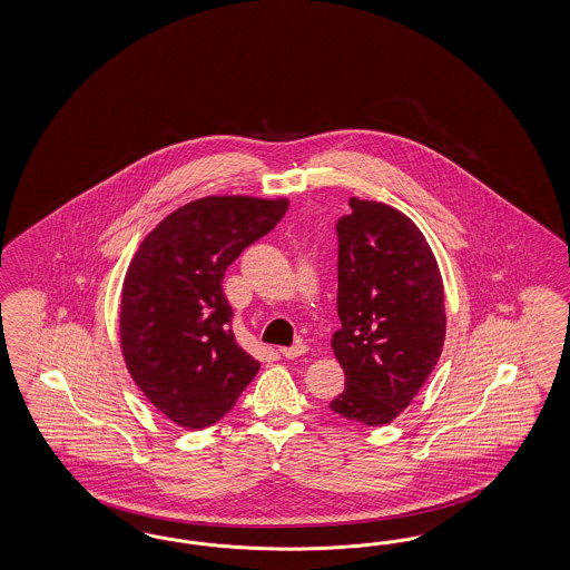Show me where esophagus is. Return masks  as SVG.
<instances>
[{
    "label": "esophagus",
    "instance_id": "obj_1",
    "mask_svg": "<svg viewBox=\"0 0 570 570\" xmlns=\"http://www.w3.org/2000/svg\"><path fill=\"white\" fill-rule=\"evenodd\" d=\"M307 351H309V346L305 345V343H298V345L288 346V348H279L282 357H286V360H296V357L305 355Z\"/></svg>",
    "mask_w": 570,
    "mask_h": 570
}]
</instances>
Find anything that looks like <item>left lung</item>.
<instances>
[{
  "mask_svg": "<svg viewBox=\"0 0 570 570\" xmlns=\"http://www.w3.org/2000/svg\"><path fill=\"white\" fill-rule=\"evenodd\" d=\"M338 229L341 330L332 351L345 391L330 407L384 426L414 401L441 357L448 315L439 263L417 225L376 200H348Z\"/></svg>",
  "mask_w": 570,
  "mask_h": 570,
  "instance_id": "left-lung-1",
  "label": "left lung"
}]
</instances>
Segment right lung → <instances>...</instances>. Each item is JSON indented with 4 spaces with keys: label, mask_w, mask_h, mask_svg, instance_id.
<instances>
[{
    "label": "right lung",
    "mask_w": 570,
    "mask_h": 570,
    "mask_svg": "<svg viewBox=\"0 0 570 570\" xmlns=\"http://www.w3.org/2000/svg\"><path fill=\"white\" fill-rule=\"evenodd\" d=\"M288 198L205 196L141 240L122 279L121 353L139 391L173 424L198 431L232 410L259 372L232 332L222 279L276 227Z\"/></svg>",
    "instance_id": "right-lung-1"
}]
</instances>
